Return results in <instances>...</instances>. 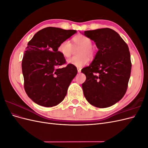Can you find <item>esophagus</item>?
Instances as JSON below:
<instances>
[{"instance_id": "34e87169", "label": "esophagus", "mask_w": 148, "mask_h": 148, "mask_svg": "<svg viewBox=\"0 0 148 148\" xmlns=\"http://www.w3.org/2000/svg\"><path fill=\"white\" fill-rule=\"evenodd\" d=\"M77 70H78V73H80V72H81V70H82V69H81L78 68V69H77Z\"/></svg>"}]
</instances>
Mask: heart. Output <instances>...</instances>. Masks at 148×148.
I'll return each mask as SVG.
<instances>
[{"label":"heart","mask_w":148,"mask_h":148,"mask_svg":"<svg viewBox=\"0 0 148 148\" xmlns=\"http://www.w3.org/2000/svg\"><path fill=\"white\" fill-rule=\"evenodd\" d=\"M75 47H81L79 50V56H75L68 59L69 64L77 67H82L86 65L89 62V58L92 57L95 55V49L92 46V39L85 35H78L73 38ZM73 45L69 39H65L61 42L58 47V51L60 54L65 57H70L74 51Z\"/></svg>","instance_id":"1"}]
</instances>
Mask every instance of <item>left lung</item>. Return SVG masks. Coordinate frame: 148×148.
<instances>
[{
    "label": "left lung",
    "instance_id": "8db88e82",
    "mask_svg": "<svg viewBox=\"0 0 148 148\" xmlns=\"http://www.w3.org/2000/svg\"><path fill=\"white\" fill-rule=\"evenodd\" d=\"M99 49L92 63L82 70L86 75L82 84L89 104L106 108L124 96L130 77L132 62L127 43L120 35L106 28L84 31Z\"/></svg>",
    "mask_w": 148,
    "mask_h": 148
}]
</instances>
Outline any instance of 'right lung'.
Instances as JSON below:
<instances>
[{"label":"right lung","mask_w":148,"mask_h":148,"mask_svg":"<svg viewBox=\"0 0 148 148\" xmlns=\"http://www.w3.org/2000/svg\"><path fill=\"white\" fill-rule=\"evenodd\" d=\"M76 33V30L47 27L39 31L28 42L21 64L24 88L37 104L52 107L64 99L77 69L71 64L60 68L66 64V60L58 47Z\"/></svg>","instance_id":"right-lung-1"}]
</instances>
